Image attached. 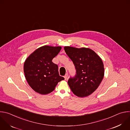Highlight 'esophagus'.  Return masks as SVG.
I'll use <instances>...</instances> for the list:
<instances>
[{
	"label": "esophagus",
	"instance_id": "esophagus-1",
	"mask_svg": "<svg viewBox=\"0 0 130 130\" xmlns=\"http://www.w3.org/2000/svg\"><path fill=\"white\" fill-rule=\"evenodd\" d=\"M68 73H66L65 74V76L64 77V78H65V80H67V78H68Z\"/></svg>",
	"mask_w": 130,
	"mask_h": 130
}]
</instances>
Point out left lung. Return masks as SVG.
I'll return each mask as SVG.
<instances>
[{"label": "left lung", "instance_id": "left-lung-1", "mask_svg": "<svg viewBox=\"0 0 130 130\" xmlns=\"http://www.w3.org/2000/svg\"><path fill=\"white\" fill-rule=\"evenodd\" d=\"M64 50L73 62L76 75L68 81L73 93L79 97H85L97 89L103 80L104 68L102 59L88 48L65 46Z\"/></svg>", "mask_w": 130, "mask_h": 130}]
</instances>
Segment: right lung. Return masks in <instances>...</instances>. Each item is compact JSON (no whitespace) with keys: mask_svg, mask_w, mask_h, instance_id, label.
<instances>
[{"mask_svg":"<svg viewBox=\"0 0 130 130\" xmlns=\"http://www.w3.org/2000/svg\"><path fill=\"white\" fill-rule=\"evenodd\" d=\"M62 47L45 45L36 49L24 65L26 79L30 86L41 95L50 93L58 82L64 80L59 75L58 66L52 62Z\"/></svg>","mask_w":130,"mask_h":130,"instance_id":"add662e5","label":"right lung"}]
</instances>
